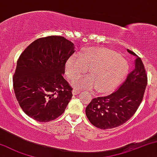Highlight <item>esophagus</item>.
Segmentation results:
<instances>
[{
    "mask_svg": "<svg viewBox=\"0 0 157 157\" xmlns=\"http://www.w3.org/2000/svg\"><path fill=\"white\" fill-rule=\"evenodd\" d=\"M72 93L74 95H77V94H78V93H80V91H79L78 90H77V89H74V90H72Z\"/></svg>",
    "mask_w": 157,
    "mask_h": 157,
    "instance_id": "esophagus-1",
    "label": "esophagus"
}]
</instances>
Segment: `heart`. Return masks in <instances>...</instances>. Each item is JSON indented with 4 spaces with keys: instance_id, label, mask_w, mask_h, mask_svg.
I'll return each instance as SVG.
<instances>
[{
    "instance_id": "b5f03b06",
    "label": "heart",
    "mask_w": 157,
    "mask_h": 157,
    "mask_svg": "<svg viewBox=\"0 0 157 157\" xmlns=\"http://www.w3.org/2000/svg\"><path fill=\"white\" fill-rule=\"evenodd\" d=\"M90 69V75L73 81L75 87L107 93L113 90L125 77L128 64L115 51L106 48L94 47L79 56H72L67 61L66 73L69 79L80 76Z\"/></svg>"
}]
</instances>
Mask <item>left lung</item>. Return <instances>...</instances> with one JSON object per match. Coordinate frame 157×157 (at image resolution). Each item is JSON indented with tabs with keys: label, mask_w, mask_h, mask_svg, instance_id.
<instances>
[{
	"label": "left lung",
	"mask_w": 157,
	"mask_h": 157,
	"mask_svg": "<svg viewBox=\"0 0 157 157\" xmlns=\"http://www.w3.org/2000/svg\"><path fill=\"white\" fill-rule=\"evenodd\" d=\"M135 67L124 82L115 92L107 96L92 99L85 109L91 124L106 130L122 125L133 116L141 103L147 85V75L141 59L133 51Z\"/></svg>",
	"instance_id": "1"
}]
</instances>
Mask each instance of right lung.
Wrapping results in <instances>:
<instances>
[{"mask_svg":"<svg viewBox=\"0 0 157 157\" xmlns=\"http://www.w3.org/2000/svg\"><path fill=\"white\" fill-rule=\"evenodd\" d=\"M75 51L71 41L52 35L37 39L20 55L13 77V90L19 106L29 117L47 122L64 112L72 88L63 75Z\"/></svg>","mask_w":157,"mask_h":157,"instance_id":"obj_1","label":"right lung"}]
</instances>
